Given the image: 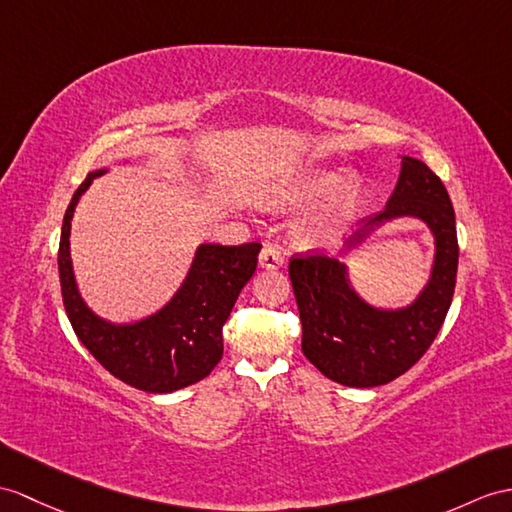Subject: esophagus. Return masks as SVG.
Returning <instances> with one entry per match:
<instances>
[{
  "label": "esophagus",
  "mask_w": 512,
  "mask_h": 512,
  "mask_svg": "<svg viewBox=\"0 0 512 512\" xmlns=\"http://www.w3.org/2000/svg\"><path fill=\"white\" fill-rule=\"evenodd\" d=\"M258 265L267 271H276L284 265V256L278 252L276 247H265L258 256Z\"/></svg>",
  "instance_id": "obj_1"
}]
</instances>
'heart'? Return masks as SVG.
<instances>
[{
	"mask_svg": "<svg viewBox=\"0 0 512 512\" xmlns=\"http://www.w3.org/2000/svg\"><path fill=\"white\" fill-rule=\"evenodd\" d=\"M326 194L329 195L326 202L297 230V236L304 243H326L343 230L363 202V182L358 176H345L343 171L332 169H308L282 189L273 204L297 208L313 204Z\"/></svg>",
	"mask_w": 512,
	"mask_h": 512,
	"instance_id": "1",
	"label": "heart"
}]
</instances>
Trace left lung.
Here are the masks:
<instances>
[{
	"instance_id": "8db88e82",
	"label": "left lung",
	"mask_w": 512,
	"mask_h": 512,
	"mask_svg": "<svg viewBox=\"0 0 512 512\" xmlns=\"http://www.w3.org/2000/svg\"><path fill=\"white\" fill-rule=\"evenodd\" d=\"M395 191L378 215L360 221L345 241L350 254L384 223L417 219L434 239L428 282L413 302L384 308L367 302L352 284L350 267L326 256L293 258L289 276L302 319V352L323 376L354 389L400 378L428 352L452 304L458 241L456 217L443 182L413 156H400Z\"/></svg>"
}]
</instances>
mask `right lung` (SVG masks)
Here are the masks:
<instances>
[{
	"instance_id": "1",
	"label": "right lung",
	"mask_w": 512,
	"mask_h": 512,
	"mask_svg": "<svg viewBox=\"0 0 512 512\" xmlns=\"http://www.w3.org/2000/svg\"><path fill=\"white\" fill-rule=\"evenodd\" d=\"M108 169L91 171L73 193L58 249L62 302L78 339L112 376L147 393H173L204 380L223 356V323L254 276L260 243H202L180 289L156 313L136 321H108L84 302L71 263V219L80 197Z\"/></svg>"
}]
</instances>
